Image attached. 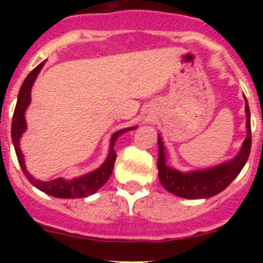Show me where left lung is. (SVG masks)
<instances>
[{"instance_id":"obj_1","label":"left lung","mask_w":263,"mask_h":263,"mask_svg":"<svg viewBox=\"0 0 263 263\" xmlns=\"http://www.w3.org/2000/svg\"><path fill=\"white\" fill-rule=\"evenodd\" d=\"M246 100V99H245ZM246 110V127L248 136L243 141L241 152L228 163L220 164L204 171L183 174L176 170L171 168L166 164V155L162 139L158 137V175L159 180L167 191L176 196L185 197V199H204L211 197L224 191L228 185L233 182L238 174L241 173L242 167L245 166L246 160L249 158L250 148H252V129H250V110L248 101L245 104Z\"/></svg>"}]
</instances>
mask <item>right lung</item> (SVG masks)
<instances>
[{
	"mask_svg": "<svg viewBox=\"0 0 263 263\" xmlns=\"http://www.w3.org/2000/svg\"><path fill=\"white\" fill-rule=\"evenodd\" d=\"M43 64H45V62H42L41 64H38L27 75V78L25 79V81L22 83V87L20 89V93H18L17 105H15V109H14L13 122H11V139H13V145L14 148H15L18 162H20L21 168H22L23 174L27 178V180L32 185H35L36 188H39L41 191L46 192V194L51 195V196L62 197V199H79V197L89 196V195L95 194L99 188L103 187L108 182L109 176L111 175V171H113V167H115V160L117 158V154L115 152V143L118 137L122 133H125V132L133 130L136 127H127V129L120 130L116 134H113L110 142V152H109L105 163L100 167V168H97L96 171H93V173L87 174L85 176L73 179V180H69V182L68 180H64L63 178H58L55 180H51V182H42V180H36V179L32 178L27 173L26 166H25L23 154L20 148V138L23 132H25V129H26L25 110L29 106L30 100H31V96H30L31 87L34 84V81H35L36 76H38L39 71L43 67Z\"/></svg>",
	"mask_w": 263,
	"mask_h": 263,
	"instance_id": "right-lung-1",
	"label": "right lung"
}]
</instances>
